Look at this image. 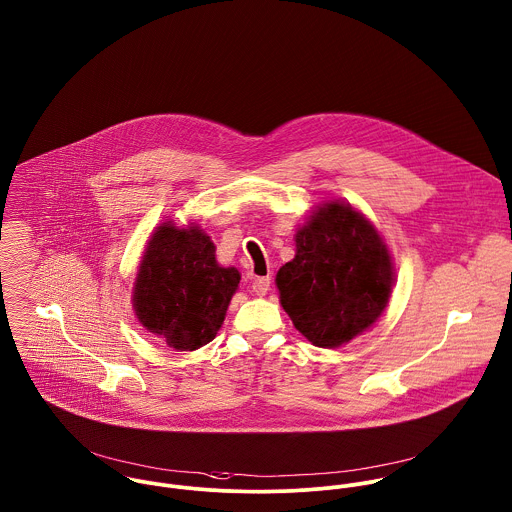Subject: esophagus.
I'll list each match as a JSON object with an SVG mask.
<instances>
[{
    "label": "esophagus",
    "mask_w": 512,
    "mask_h": 512,
    "mask_svg": "<svg viewBox=\"0 0 512 512\" xmlns=\"http://www.w3.org/2000/svg\"><path fill=\"white\" fill-rule=\"evenodd\" d=\"M269 289H271V279H269V277H257V279L253 281V293H255V295L263 297V295L269 293Z\"/></svg>",
    "instance_id": "obj_1"
}]
</instances>
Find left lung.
Returning <instances> with one entry per match:
<instances>
[{"label": "left lung", "instance_id": "1", "mask_svg": "<svg viewBox=\"0 0 512 512\" xmlns=\"http://www.w3.org/2000/svg\"><path fill=\"white\" fill-rule=\"evenodd\" d=\"M295 259L277 273L279 299L295 328L320 348L368 330L394 287V265L378 229L350 204H320L295 235Z\"/></svg>", "mask_w": 512, "mask_h": 512}]
</instances>
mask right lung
Here are the masks:
<instances>
[{"instance_id":"add662e5","label":"right lung","mask_w":512,"mask_h":512,"mask_svg":"<svg viewBox=\"0 0 512 512\" xmlns=\"http://www.w3.org/2000/svg\"><path fill=\"white\" fill-rule=\"evenodd\" d=\"M239 279L235 267L215 261V245L204 229L166 221L144 249L132 307L148 332L170 348L192 352L215 338Z\"/></svg>"}]
</instances>
